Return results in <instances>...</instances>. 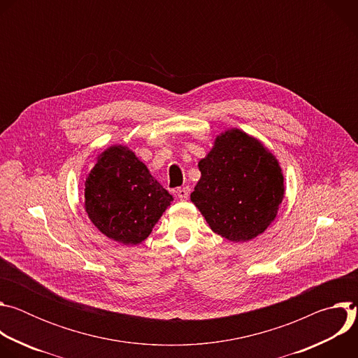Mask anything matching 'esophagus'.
I'll list each match as a JSON object with an SVG mask.
<instances>
[{
	"label": "esophagus",
	"mask_w": 358,
	"mask_h": 358,
	"mask_svg": "<svg viewBox=\"0 0 358 358\" xmlns=\"http://www.w3.org/2000/svg\"><path fill=\"white\" fill-rule=\"evenodd\" d=\"M176 194H177L178 199H181V201H185V199H188V195H189V188H188V187H182V188H178V189L176 191Z\"/></svg>",
	"instance_id": "esophagus-1"
}]
</instances>
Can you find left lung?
Instances as JSON below:
<instances>
[{
    "label": "left lung",
    "instance_id": "8db88e82",
    "mask_svg": "<svg viewBox=\"0 0 358 358\" xmlns=\"http://www.w3.org/2000/svg\"><path fill=\"white\" fill-rule=\"evenodd\" d=\"M191 201L210 228L231 242H248L275 221L285 196L278 159L261 140L239 129L218 134L198 163Z\"/></svg>",
    "mask_w": 358,
    "mask_h": 358
}]
</instances>
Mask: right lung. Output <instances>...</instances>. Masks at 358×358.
Returning <instances> with one entry per match:
<instances>
[{"label":"right lung","instance_id":"obj_1","mask_svg":"<svg viewBox=\"0 0 358 358\" xmlns=\"http://www.w3.org/2000/svg\"><path fill=\"white\" fill-rule=\"evenodd\" d=\"M173 199L127 145L115 144L100 152L87 174L83 206L101 234L123 245H138Z\"/></svg>","mask_w":358,"mask_h":358}]
</instances>
